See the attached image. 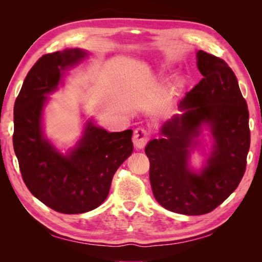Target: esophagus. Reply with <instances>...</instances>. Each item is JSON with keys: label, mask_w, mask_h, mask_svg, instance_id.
Listing matches in <instances>:
<instances>
[{"label": "esophagus", "mask_w": 262, "mask_h": 262, "mask_svg": "<svg viewBox=\"0 0 262 262\" xmlns=\"http://www.w3.org/2000/svg\"><path fill=\"white\" fill-rule=\"evenodd\" d=\"M148 141V132L143 128H138L134 130L132 142L137 148H143Z\"/></svg>", "instance_id": "esophagus-1"}]
</instances>
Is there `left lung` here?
<instances>
[{
  "mask_svg": "<svg viewBox=\"0 0 262 262\" xmlns=\"http://www.w3.org/2000/svg\"><path fill=\"white\" fill-rule=\"evenodd\" d=\"M196 67L203 78L180 100L181 114L164 122L162 138L145 147L156 201L185 215L209 213L234 192L250 146L247 102L232 69L202 50L196 52ZM203 127L211 132V153L204 167L194 171L189 154L202 144Z\"/></svg>",
  "mask_w": 262,
  "mask_h": 262,
  "instance_id": "left-lung-1",
  "label": "left lung"
}]
</instances>
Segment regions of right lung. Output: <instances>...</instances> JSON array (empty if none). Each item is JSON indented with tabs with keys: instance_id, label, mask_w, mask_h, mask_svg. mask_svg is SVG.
Here are the masks:
<instances>
[{
	"instance_id": "right-lung-1",
	"label": "right lung",
	"mask_w": 262,
	"mask_h": 262,
	"mask_svg": "<svg viewBox=\"0 0 262 262\" xmlns=\"http://www.w3.org/2000/svg\"><path fill=\"white\" fill-rule=\"evenodd\" d=\"M80 48L45 54L30 69L14 106L13 145L25 185L39 201L64 214L98 208L116 170L133 152L132 130L108 132L87 120L82 138L66 154L46 138L43 110L66 71L82 62Z\"/></svg>"
}]
</instances>
